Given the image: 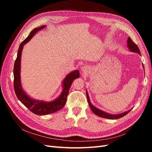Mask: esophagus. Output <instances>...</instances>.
<instances>
[{
	"mask_svg": "<svg viewBox=\"0 0 152 152\" xmlns=\"http://www.w3.org/2000/svg\"><path fill=\"white\" fill-rule=\"evenodd\" d=\"M89 68L86 66H84L83 67H82V69H81V71L82 73H88V71H89Z\"/></svg>",
	"mask_w": 152,
	"mask_h": 152,
	"instance_id": "esophagus-1",
	"label": "esophagus"
}]
</instances>
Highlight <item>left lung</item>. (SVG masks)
I'll use <instances>...</instances> for the list:
<instances>
[{
	"label": "left lung",
	"instance_id": "obj_1",
	"mask_svg": "<svg viewBox=\"0 0 152 152\" xmlns=\"http://www.w3.org/2000/svg\"><path fill=\"white\" fill-rule=\"evenodd\" d=\"M127 48H128L129 50V51L133 52V53H137V54H139L140 55H141L140 50L138 47L137 46L136 44H135L134 42H133V41L131 40V39L130 37H129L127 39ZM142 67H143V69L145 70L143 65H142ZM86 96H87V102H88L89 105V107H90L91 110L93 111V112L94 114L96 115H98L100 117H103V118H108V119H113H113H118V118H120L121 117H123L124 116H125L126 115H127L131 110V109L129 110L128 111H126L125 112H123L122 113H119V114H115H115H110V113L105 112L104 111H102V110H100L98 108H96V107H94V106L93 104L91 103L87 89H86Z\"/></svg>",
	"mask_w": 152,
	"mask_h": 152
}]
</instances>
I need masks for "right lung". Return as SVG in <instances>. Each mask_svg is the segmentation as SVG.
Segmentation results:
<instances>
[{"instance_id":"obj_1","label":"right lung","mask_w":152,"mask_h":152,"mask_svg":"<svg viewBox=\"0 0 152 152\" xmlns=\"http://www.w3.org/2000/svg\"><path fill=\"white\" fill-rule=\"evenodd\" d=\"M46 26L43 25L38 28H35L32 30L30 35L21 43L18 49L17 58L14 65V88L17 98L23 104L26 108H28L31 112L38 115H45L53 113L58 110L62 109L66 104L67 96L69 93L72 84L75 79L79 78L80 73L79 70H74L69 73L62 82L63 90L58 97L50 102L35 99L31 98L26 93L21 86V58L22 50L24 45L31 39L37 32L44 29Z\"/></svg>"}]
</instances>
